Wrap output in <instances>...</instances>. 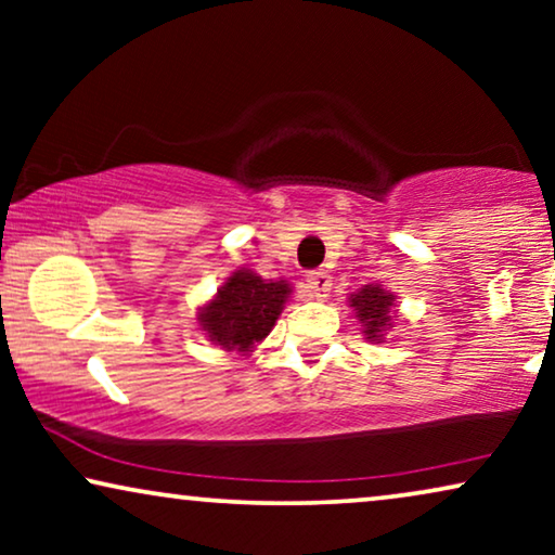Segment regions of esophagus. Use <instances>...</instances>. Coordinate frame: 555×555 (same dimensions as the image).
<instances>
[{
    "label": "esophagus",
    "instance_id": "obj_1",
    "mask_svg": "<svg viewBox=\"0 0 555 555\" xmlns=\"http://www.w3.org/2000/svg\"><path fill=\"white\" fill-rule=\"evenodd\" d=\"M308 298L310 300H325L331 293V275L328 272H310L308 275Z\"/></svg>",
    "mask_w": 555,
    "mask_h": 555
}]
</instances>
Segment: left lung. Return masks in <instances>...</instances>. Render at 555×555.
<instances>
[{
  "label": "left lung",
  "instance_id": "8db88e82",
  "mask_svg": "<svg viewBox=\"0 0 555 555\" xmlns=\"http://www.w3.org/2000/svg\"><path fill=\"white\" fill-rule=\"evenodd\" d=\"M348 308L353 310L356 321L361 323V333L366 340L384 344L386 333L393 328L397 321V295L386 291L384 285L371 283L348 295Z\"/></svg>",
  "mask_w": 555,
  "mask_h": 555
}]
</instances>
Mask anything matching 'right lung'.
<instances>
[{"label": "right lung", "instance_id": "1", "mask_svg": "<svg viewBox=\"0 0 555 555\" xmlns=\"http://www.w3.org/2000/svg\"><path fill=\"white\" fill-rule=\"evenodd\" d=\"M291 295L287 280H264L255 270L240 268L196 310V323L204 338L222 351L247 356L270 336Z\"/></svg>", "mask_w": 555, "mask_h": 555}]
</instances>
